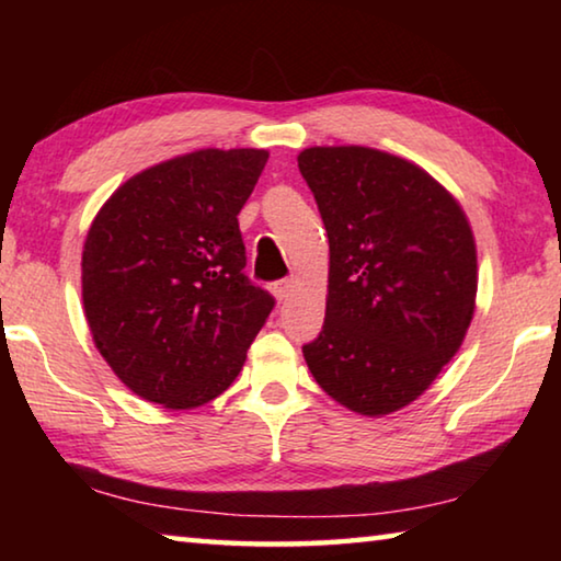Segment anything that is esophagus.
Returning <instances> with one entry per match:
<instances>
[{
	"label": "esophagus",
	"instance_id": "1",
	"mask_svg": "<svg viewBox=\"0 0 561 561\" xmlns=\"http://www.w3.org/2000/svg\"><path fill=\"white\" fill-rule=\"evenodd\" d=\"M289 291H291V279H279V282L272 284V294H274V299H277V301L287 299Z\"/></svg>",
	"mask_w": 561,
	"mask_h": 561
}]
</instances>
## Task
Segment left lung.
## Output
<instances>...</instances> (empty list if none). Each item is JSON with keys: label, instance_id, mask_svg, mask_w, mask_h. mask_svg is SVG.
<instances>
[{"label": "left lung", "instance_id": "8db88e82", "mask_svg": "<svg viewBox=\"0 0 561 561\" xmlns=\"http://www.w3.org/2000/svg\"><path fill=\"white\" fill-rule=\"evenodd\" d=\"M329 234L314 381L348 411L396 413L428 391L474 314L478 250L460 203L405 158L366 146L297 156Z\"/></svg>", "mask_w": 561, "mask_h": 561}]
</instances>
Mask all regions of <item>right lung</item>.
Here are the masks:
<instances>
[{"instance_id": "1", "label": "right lung", "mask_w": 561, "mask_h": 561, "mask_svg": "<svg viewBox=\"0 0 561 561\" xmlns=\"http://www.w3.org/2000/svg\"><path fill=\"white\" fill-rule=\"evenodd\" d=\"M262 148H203L128 178L93 217L81 297L93 344L133 393L170 411L210 403L242 371L274 307L244 277L237 225Z\"/></svg>"}]
</instances>
